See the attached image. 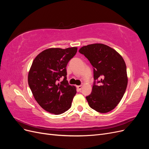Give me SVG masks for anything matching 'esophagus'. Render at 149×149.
Wrapping results in <instances>:
<instances>
[{
  "instance_id": "obj_1",
  "label": "esophagus",
  "mask_w": 149,
  "mask_h": 149,
  "mask_svg": "<svg viewBox=\"0 0 149 149\" xmlns=\"http://www.w3.org/2000/svg\"><path fill=\"white\" fill-rule=\"evenodd\" d=\"M82 88H83V86H82V85H79V86H77V88H78V89L79 90V91H80V90L82 89Z\"/></svg>"
}]
</instances>
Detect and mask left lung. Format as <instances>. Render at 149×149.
I'll return each mask as SVG.
<instances>
[{"label":"left lung","mask_w":149,"mask_h":149,"mask_svg":"<svg viewBox=\"0 0 149 149\" xmlns=\"http://www.w3.org/2000/svg\"><path fill=\"white\" fill-rule=\"evenodd\" d=\"M79 52L88 58L93 67L92 92L86 97L89 106L100 113L114 109L127 86V69L123 57L114 49L102 43L84 46Z\"/></svg>","instance_id":"1"}]
</instances>
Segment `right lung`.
<instances>
[{
  "mask_svg": "<svg viewBox=\"0 0 149 149\" xmlns=\"http://www.w3.org/2000/svg\"><path fill=\"white\" fill-rule=\"evenodd\" d=\"M77 49L48 48L33 61L28 75L29 87L38 104L49 113L61 114L71 106L76 90L66 80V67ZM61 77L64 80L59 83Z\"/></svg>",
  "mask_w": 149,
  "mask_h": 149,
  "instance_id": "right-lung-1",
  "label": "right lung"
}]
</instances>
